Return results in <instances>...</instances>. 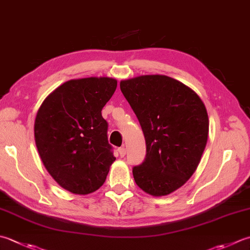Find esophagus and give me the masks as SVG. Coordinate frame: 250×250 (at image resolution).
I'll use <instances>...</instances> for the list:
<instances>
[{
	"mask_svg": "<svg viewBox=\"0 0 250 250\" xmlns=\"http://www.w3.org/2000/svg\"><path fill=\"white\" fill-rule=\"evenodd\" d=\"M118 151H119L120 157H125V147H120V148H118Z\"/></svg>",
	"mask_w": 250,
	"mask_h": 250,
	"instance_id": "1",
	"label": "esophagus"
}]
</instances>
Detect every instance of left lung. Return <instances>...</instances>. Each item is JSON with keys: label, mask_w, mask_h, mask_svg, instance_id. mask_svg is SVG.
Instances as JSON below:
<instances>
[{"label": "left lung", "mask_w": 250, "mask_h": 250, "mask_svg": "<svg viewBox=\"0 0 250 250\" xmlns=\"http://www.w3.org/2000/svg\"><path fill=\"white\" fill-rule=\"evenodd\" d=\"M143 130L146 156L133 167L136 185L165 196L192 177L206 147L209 120L200 97L188 86L161 75L120 82Z\"/></svg>", "instance_id": "1"}]
</instances>
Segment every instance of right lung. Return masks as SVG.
<instances>
[{
  "instance_id": "right-lung-1",
  "label": "right lung",
  "mask_w": 250,
  "mask_h": 250,
  "mask_svg": "<svg viewBox=\"0 0 250 250\" xmlns=\"http://www.w3.org/2000/svg\"><path fill=\"white\" fill-rule=\"evenodd\" d=\"M117 87L112 78L69 80L38 110L34 140L44 167L73 194L86 195L104 184L116 160L102 109Z\"/></svg>"
}]
</instances>
